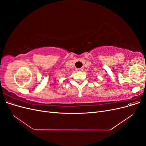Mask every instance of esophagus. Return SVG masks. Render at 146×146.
<instances>
[{
    "instance_id": "1",
    "label": "esophagus",
    "mask_w": 146,
    "mask_h": 146,
    "mask_svg": "<svg viewBox=\"0 0 146 146\" xmlns=\"http://www.w3.org/2000/svg\"><path fill=\"white\" fill-rule=\"evenodd\" d=\"M76 70H77V72H82V71H83V69L82 68H78V69H77Z\"/></svg>"
}]
</instances>
